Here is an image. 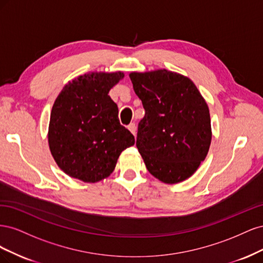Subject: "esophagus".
Returning a JSON list of instances; mask_svg holds the SVG:
<instances>
[{"label":"esophagus","instance_id":"obj_1","mask_svg":"<svg viewBox=\"0 0 263 263\" xmlns=\"http://www.w3.org/2000/svg\"><path fill=\"white\" fill-rule=\"evenodd\" d=\"M128 129L130 130V133L134 135V136H136V125H135L134 123L129 124L128 125Z\"/></svg>","mask_w":263,"mask_h":263}]
</instances>
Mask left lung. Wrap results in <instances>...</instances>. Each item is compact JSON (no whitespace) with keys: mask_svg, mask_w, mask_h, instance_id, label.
<instances>
[{"mask_svg":"<svg viewBox=\"0 0 263 263\" xmlns=\"http://www.w3.org/2000/svg\"><path fill=\"white\" fill-rule=\"evenodd\" d=\"M145 116L136 146L147 170L166 184L189 179L208 156L212 141L208 104L187 77L165 69L132 72Z\"/></svg>","mask_w":263,"mask_h":263,"instance_id":"left-lung-1","label":"left lung"}]
</instances>
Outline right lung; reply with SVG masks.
<instances>
[{
	"mask_svg": "<svg viewBox=\"0 0 263 263\" xmlns=\"http://www.w3.org/2000/svg\"><path fill=\"white\" fill-rule=\"evenodd\" d=\"M125 74L89 72L69 81L50 114L48 144L59 168L86 183L107 178L122 151L135 144L118 121V107L108 92Z\"/></svg>",
	"mask_w": 263,
	"mask_h": 263,
	"instance_id": "right-lung-1",
	"label": "right lung"
}]
</instances>
